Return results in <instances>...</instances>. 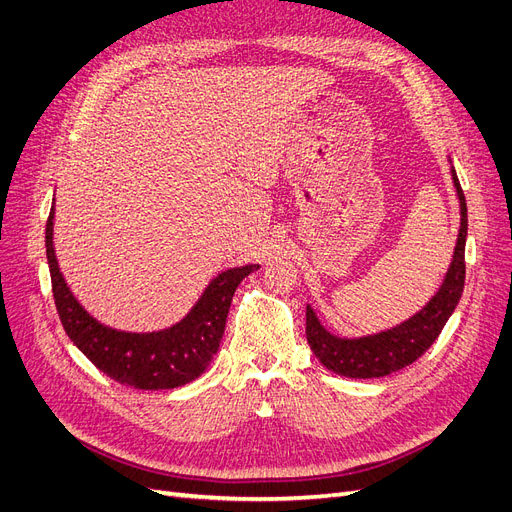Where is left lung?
<instances>
[{
  "label": "left lung",
  "mask_w": 512,
  "mask_h": 512,
  "mask_svg": "<svg viewBox=\"0 0 512 512\" xmlns=\"http://www.w3.org/2000/svg\"><path fill=\"white\" fill-rule=\"evenodd\" d=\"M451 162V158H448ZM453 188L459 200V232L453 250V260L436 294L412 314L408 320L391 329L361 337H339L324 329L314 307L305 309V335L316 359L335 374L346 378H380L389 376L414 363L433 342H436L446 320L451 318L461 299L466 280V237H468V207L466 196L451 166Z\"/></svg>",
  "instance_id": "1"
}]
</instances>
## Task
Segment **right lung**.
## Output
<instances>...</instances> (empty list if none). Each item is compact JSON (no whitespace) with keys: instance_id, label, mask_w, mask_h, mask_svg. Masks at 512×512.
Segmentation results:
<instances>
[{"instance_id":"add662e5","label":"right lung","mask_w":512,"mask_h":512,"mask_svg":"<svg viewBox=\"0 0 512 512\" xmlns=\"http://www.w3.org/2000/svg\"><path fill=\"white\" fill-rule=\"evenodd\" d=\"M53 220L55 203L46 222V260L57 314L74 346L108 378L141 391L177 389L203 374L220 348L232 294L260 265L232 267L215 275L190 312L166 329L123 331L91 316L74 297L55 256Z\"/></svg>"}]
</instances>
